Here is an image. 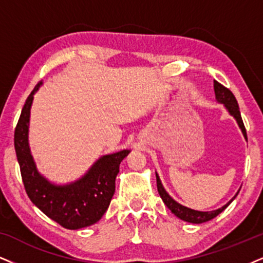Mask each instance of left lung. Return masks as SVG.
I'll return each mask as SVG.
<instances>
[{
	"instance_id": "1",
	"label": "left lung",
	"mask_w": 263,
	"mask_h": 263,
	"mask_svg": "<svg viewBox=\"0 0 263 263\" xmlns=\"http://www.w3.org/2000/svg\"><path fill=\"white\" fill-rule=\"evenodd\" d=\"M213 87H215V95H216L217 102L222 103V105L226 107V109L228 111L229 115H231L233 118L235 119L236 123H238L239 128H240L242 135H244L245 140L248 141L245 126H244V123H242L240 111H239V105H238V101H236L235 96L233 95V92L231 91V90L227 89L226 86H223L222 84L216 82V80L213 82ZM156 180H157L158 194H160L161 199L163 200L164 205H166L168 209L172 211V213H174L178 218L183 219V221H185V222L194 223V224H200V223L209 222V221H211V219L215 218V217L218 216L222 211H224L227 207L231 205L232 201L234 200L236 196H238L239 191H240V189H239L238 193L234 195V197H233L231 201H228L224 206H222L221 209H217L213 211H196V210L189 209V207H186V206L180 205V203L177 202L173 197H171L170 194L167 193L166 189H164L163 185H162L161 179H160V177H158L157 173H156Z\"/></svg>"
}]
</instances>
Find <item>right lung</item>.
Instances as JSON below:
<instances>
[{
  "instance_id": "right-lung-1",
  "label": "right lung",
  "mask_w": 263,
  "mask_h": 263,
  "mask_svg": "<svg viewBox=\"0 0 263 263\" xmlns=\"http://www.w3.org/2000/svg\"><path fill=\"white\" fill-rule=\"evenodd\" d=\"M41 85L42 82L28 96L14 132V148L23 183L31 202L47 217L67 229L85 228L99 222L108 209L119 164L130 150L103 155L82 178L72 183L54 184L45 178L37 171L29 146L30 109Z\"/></svg>"
}]
</instances>
